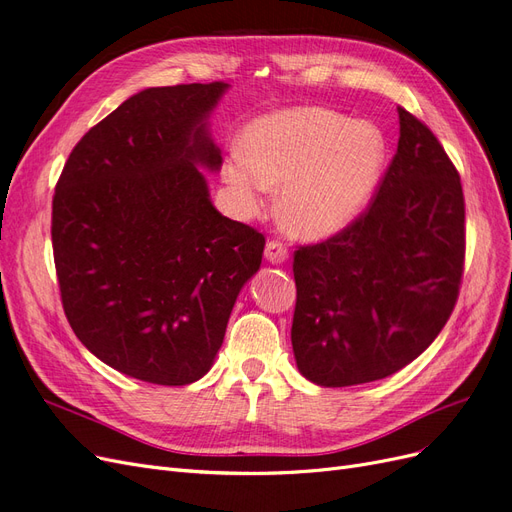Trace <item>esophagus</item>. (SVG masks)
<instances>
[{
    "label": "esophagus",
    "instance_id": "34e87169",
    "mask_svg": "<svg viewBox=\"0 0 512 512\" xmlns=\"http://www.w3.org/2000/svg\"><path fill=\"white\" fill-rule=\"evenodd\" d=\"M265 256H267L269 262H273V265H277V262H286L288 260V247L280 239H271V241H267Z\"/></svg>",
    "mask_w": 512,
    "mask_h": 512
}]
</instances>
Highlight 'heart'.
Returning a JSON list of instances; mask_svg holds the SVG:
<instances>
[{"mask_svg": "<svg viewBox=\"0 0 512 512\" xmlns=\"http://www.w3.org/2000/svg\"><path fill=\"white\" fill-rule=\"evenodd\" d=\"M384 162L386 143L374 123L301 106L254 119L243 134V153H232L222 175L245 211H260L271 188L284 182V222L320 239L365 209Z\"/></svg>", "mask_w": 512, "mask_h": 512, "instance_id": "obj_1", "label": "heart"}]
</instances>
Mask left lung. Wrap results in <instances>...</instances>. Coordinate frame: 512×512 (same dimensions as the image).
<instances>
[{
  "mask_svg": "<svg viewBox=\"0 0 512 512\" xmlns=\"http://www.w3.org/2000/svg\"><path fill=\"white\" fill-rule=\"evenodd\" d=\"M466 262L461 177L425 123L399 106V143L363 213L294 252L292 350L320 386L382 380L451 318Z\"/></svg>",
  "mask_w": 512,
  "mask_h": 512,
  "instance_id": "1",
  "label": "left lung"
}]
</instances>
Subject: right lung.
I'll use <instances>...</instances> for the list:
<instances>
[{"label": "right lung", "instance_id": "1", "mask_svg": "<svg viewBox=\"0 0 512 512\" xmlns=\"http://www.w3.org/2000/svg\"><path fill=\"white\" fill-rule=\"evenodd\" d=\"M222 81L151 87L91 128L61 170L51 239L83 346L136 380L183 386L218 354L265 235L211 205L198 166L222 153L207 115Z\"/></svg>", "mask_w": 512, "mask_h": 512}]
</instances>
